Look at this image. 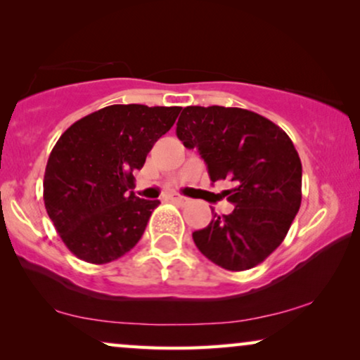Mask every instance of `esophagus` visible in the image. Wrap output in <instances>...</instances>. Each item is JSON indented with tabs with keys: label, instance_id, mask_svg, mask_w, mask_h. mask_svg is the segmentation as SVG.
I'll return each instance as SVG.
<instances>
[{
	"label": "esophagus",
	"instance_id": "obj_1",
	"mask_svg": "<svg viewBox=\"0 0 360 360\" xmlns=\"http://www.w3.org/2000/svg\"><path fill=\"white\" fill-rule=\"evenodd\" d=\"M169 198L174 201V203H179V205H188L190 203V200L185 198V196H181V195H170Z\"/></svg>",
	"mask_w": 360,
	"mask_h": 360
}]
</instances>
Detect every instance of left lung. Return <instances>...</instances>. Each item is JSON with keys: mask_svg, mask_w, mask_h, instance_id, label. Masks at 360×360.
Segmentation results:
<instances>
[{"mask_svg": "<svg viewBox=\"0 0 360 360\" xmlns=\"http://www.w3.org/2000/svg\"><path fill=\"white\" fill-rule=\"evenodd\" d=\"M185 147H196L211 181L231 184V214L214 213L195 231L200 252L226 270L252 269L282 244L302 205V160L287 132L243 108L186 106L176 122Z\"/></svg>", "mask_w": 360, "mask_h": 360, "instance_id": "obj_1", "label": "left lung"}]
</instances>
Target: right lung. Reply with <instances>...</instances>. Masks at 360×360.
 <instances>
[{"label": "right lung", "mask_w": 360, "mask_h": 360, "mask_svg": "<svg viewBox=\"0 0 360 360\" xmlns=\"http://www.w3.org/2000/svg\"><path fill=\"white\" fill-rule=\"evenodd\" d=\"M180 106L111 105L73 122L49 155L44 205L78 259L108 264L134 248L159 200L137 198L134 175Z\"/></svg>", "instance_id": "1"}]
</instances>
